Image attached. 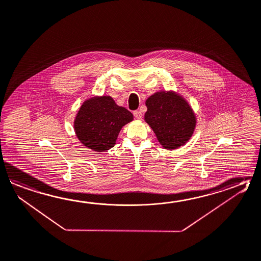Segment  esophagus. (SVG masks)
Listing matches in <instances>:
<instances>
[{"label": "esophagus", "instance_id": "34e87169", "mask_svg": "<svg viewBox=\"0 0 261 261\" xmlns=\"http://www.w3.org/2000/svg\"><path fill=\"white\" fill-rule=\"evenodd\" d=\"M133 113L134 116L137 118V119H139V120H140V119L142 118V113H141V112H140V111H135V112H134Z\"/></svg>", "mask_w": 261, "mask_h": 261}]
</instances>
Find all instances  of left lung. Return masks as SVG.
Listing matches in <instances>:
<instances>
[{
  "instance_id": "1",
  "label": "left lung",
  "mask_w": 261,
  "mask_h": 261,
  "mask_svg": "<svg viewBox=\"0 0 261 261\" xmlns=\"http://www.w3.org/2000/svg\"><path fill=\"white\" fill-rule=\"evenodd\" d=\"M146 106L145 121L165 149H177L191 139L196 117L182 96L161 91L149 96Z\"/></svg>"
}]
</instances>
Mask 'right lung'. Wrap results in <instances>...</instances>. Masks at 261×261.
<instances>
[{"instance_id": "add662e5", "label": "right lung", "mask_w": 261, "mask_h": 261, "mask_svg": "<svg viewBox=\"0 0 261 261\" xmlns=\"http://www.w3.org/2000/svg\"><path fill=\"white\" fill-rule=\"evenodd\" d=\"M131 121L133 114L116 105L111 96L92 97L84 102L75 117V133L87 148L102 152L114 146L122 126Z\"/></svg>"}]
</instances>
